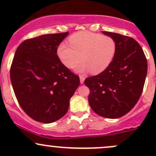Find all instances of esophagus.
Masks as SVG:
<instances>
[{"label":"esophagus","mask_w":156,"mask_h":156,"mask_svg":"<svg viewBox=\"0 0 156 156\" xmlns=\"http://www.w3.org/2000/svg\"><path fill=\"white\" fill-rule=\"evenodd\" d=\"M84 80H85V77H83V76H80V83H83V81H84Z\"/></svg>","instance_id":"esophagus-1"}]
</instances>
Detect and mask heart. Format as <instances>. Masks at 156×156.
<instances>
[{
    "instance_id": "heart-1",
    "label": "heart",
    "mask_w": 156,
    "mask_h": 156,
    "mask_svg": "<svg viewBox=\"0 0 156 156\" xmlns=\"http://www.w3.org/2000/svg\"><path fill=\"white\" fill-rule=\"evenodd\" d=\"M70 46L62 42L57 48L61 62L68 68L76 67L77 73L103 72L114 59L116 42L111 37L90 31H80L69 38ZM81 57H80V55Z\"/></svg>"
}]
</instances>
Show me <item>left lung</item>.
Here are the masks:
<instances>
[{
  "instance_id": "8db88e82",
  "label": "left lung",
  "mask_w": 156,
  "mask_h": 156,
  "mask_svg": "<svg viewBox=\"0 0 156 156\" xmlns=\"http://www.w3.org/2000/svg\"><path fill=\"white\" fill-rule=\"evenodd\" d=\"M116 42V53L104 71L89 77L84 83L90 93L89 103L96 114L115 119L128 114L140 98L147 72L144 51L135 39L103 31Z\"/></svg>"
}]
</instances>
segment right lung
<instances>
[{
    "label": "right lung",
    "instance_id": "right-lung-1",
    "mask_svg": "<svg viewBox=\"0 0 156 156\" xmlns=\"http://www.w3.org/2000/svg\"><path fill=\"white\" fill-rule=\"evenodd\" d=\"M68 32L41 35L18 46L10 69L12 87L23 110L34 120L51 123L67 112L79 77L66 67L57 48Z\"/></svg>",
    "mask_w": 156,
    "mask_h": 156
}]
</instances>
